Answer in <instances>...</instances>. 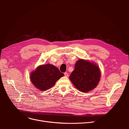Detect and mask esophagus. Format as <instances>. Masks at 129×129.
Masks as SVG:
<instances>
[{"label": "esophagus", "instance_id": "esophagus-1", "mask_svg": "<svg viewBox=\"0 0 129 129\" xmlns=\"http://www.w3.org/2000/svg\"><path fill=\"white\" fill-rule=\"evenodd\" d=\"M64 75H65V76H66V77H69V74L67 73V72H65V73H64Z\"/></svg>", "mask_w": 129, "mask_h": 129}]
</instances>
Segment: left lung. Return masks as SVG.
I'll return each instance as SVG.
<instances>
[{
  "label": "left lung",
  "instance_id": "left-lung-1",
  "mask_svg": "<svg viewBox=\"0 0 129 129\" xmlns=\"http://www.w3.org/2000/svg\"><path fill=\"white\" fill-rule=\"evenodd\" d=\"M100 77V70L96 64L88 60L80 59L76 62L70 79L78 90L87 92L97 87Z\"/></svg>",
  "mask_w": 129,
  "mask_h": 129
}]
</instances>
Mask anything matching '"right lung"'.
Returning <instances> with one entry per match:
<instances>
[{"label":"right lung","instance_id":"add662e5","mask_svg":"<svg viewBox=\"0 0 129 129\" xmlns=\"http://www.w3.org/2000/svg\"><path fill=\"white\" fill-rule=\"evenodd\" d=\"M64 76L58 68L53 65L47 64L37 67L30 74V80L37 89L45 91L52 87L57 80Z\"/></svg>","mask_w":129,"mask_h":129}]
</instances>
